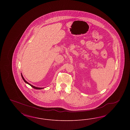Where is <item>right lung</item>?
I'll return each instance as SVG.
<instances>
[{
  "mask_svg": "<svg viewBox=\"0 0 130 130\" xmlns=\"http://www.w3.org/2000/svg\"><path fill=\"white\" fill-rule=\"evenodd\" d=\"M21 76H22V78L23 80L24 81V82H25V83H26L28 84L29 85H30V86H31V87H32L33 88H34V89H38V90H40V89H43V88H38V87H36L32 86V85H31V84H30V83H28L27 81H26L25 80V79H24V77H23V75H22V74H21Z\"/></svg>",
  "mask_w": 130,
  "mask_h": 130,
  "instance_id": "right-lung-1",
  "label": "right lung"
}]
</instances>
